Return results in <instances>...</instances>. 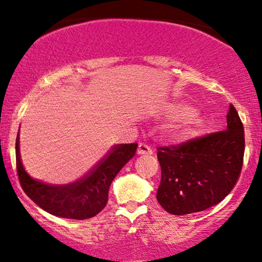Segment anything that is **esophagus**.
Masks as SVG:
<instances>
[{"instance_id":"esophagus-1","label":"esophagus","mask_w":262,"mask_h":262,"mask_svg":"<svg viewBox=\"0 0 262 262\" xmlns=\"http://www.w3.org/2000/svg\"><path fill=\"white\" fill-rule=\"evenodd\" d=\"M137 154L138 155H152V149H151V147L145 143H139Z\"/></svg>"}]
</instances>
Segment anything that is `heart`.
Masks as SVG:
<instances>
[{"label": "heart", "instance_id": "b5f03b06", "mask_svg": "<svg viewBox=\"0 0 262 262\" xmlns=\"http://www.w3.org/2000/svg\"><path fill=\"white\" fill-rule=\"evenodd\" d=\"M183 115L184 116H192V110L191 108H189V107H185V108H183Z\"/></svg>", "mask_w": 262, "mask_h": 262}]
</instances>
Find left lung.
<instances>
[{
	"mask_svg": "<svg viewBox=\"0 0 262 262\" xmlns=\"http://www.w3.org/2000/svg\"><path fill=\"white\" fill-rule=\"evenodd\" d=\"M162 178L157 201L172 215L203 211L232 191L241 173L245 131L230 104L226 130L157 147Z\"/></svg>",
	"mask_w": 262,
	"mask_h": 262,
	"instance_id": "left-lung-1",
	"label": "left lung"
}]
</instances>
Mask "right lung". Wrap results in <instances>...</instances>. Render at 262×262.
<instances>
[{
  "instance_id": "add662e5",
  "label": "right lung",
  "mask_w": 262,
  "mask_h": 262,
  "mask_svg": "<svg viewBox=\"0 0 262 262\" xmlns=\"http://www.w3.org/2000/svg\"><path fill=\"white\" fill-rule=\"evenodd\" d=\"M18 135L16 169L21 187L30 200L47 213L63 219L86 220L104 209L108 189L123 166L135 156L138 144H117L84 177L70 184L54 185L30 177L22 165Z\"/></svg>"
}]
</instances>
